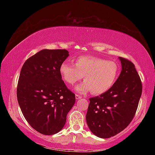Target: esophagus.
Listing matches in <instances>:
<instances>
[{
  "label": "esophagus",
  "instance_id": "obj_1",
  "mask_svg": "<svg viewBox=\"0 0 155 155\" xmlns=\"http://www.w3.org/2000/svg\"><path fill=\"white\" fill-rule=\"evenodd\" d=\"M75 97L77 100H78V99H80V98H81V96H80V95H78V94H76Z\"/></svg>",
  "mask_w": 155,
  "mask_h": 155
}]
</instances>
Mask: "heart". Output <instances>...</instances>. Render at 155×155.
<instances>
[{
	"instance_id": "1",
	"label": "heart",
	"mask_w": 155,
	"mask_h": 155,
	"mask_svg": "<svg viewBox=\"0 0 155 155\" xmlns=\"http://www.w3.org/2000/svg\"><path fill=\"white\" fill-rule=\"evenodd\" d=\"M61 77L66 83L73 85L83 77L84 81L75 87L80 94L92 91L101 94L113 86L119 72V67L114 61L87 56L76 59L74 66L62 62L59 67Z\"/></svg>"
}]
</instances>
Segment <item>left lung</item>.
<instances>
[{"label":"left lung","mask_w":155,"mask_h":155,"mask_svg":"<svg viewBox=\"0 0 155 155\" xmlns=\"http://www.w3.org/2000/svg\"><path fill=\"white\" fill-rule=\"evenodd\" d=\"M121 72L113 86L100 96L89 98L86 120L94 135L107 139L123 130L135 114L142 83L132 62L118 57Z\"/></svg>","instance_id":"obj_1"}]
</instances>
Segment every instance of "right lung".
Listing matches in <instances>:
<instances>
[{"label":"right lung","mask_w":155,"mask_h":155,"mask_svg":"<svg viewBox=\"0 0 155 155\" xmlns=\"http://www.w3.org/2000/svg\"><path fill=\"white\" fill-rule=\"evenodd\" d=\"M69 56L65 49H43L23 64L17 99L25 119L45 135L58 133L75 103V94L62 80L59 67Z\"/></svg>","instance_id":"add662e5"}]
</instances>
